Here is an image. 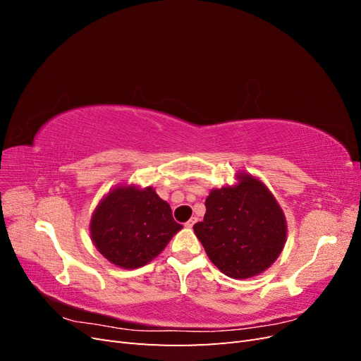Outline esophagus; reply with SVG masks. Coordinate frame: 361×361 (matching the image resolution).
<instances>
[{
	"mask_svg": "<svg viewBox=\"0 0 361 361\" xmlns=\"http://www.w3.org/2000/svg\"><path fill=\"white\" fill-rule=\"evenodd\" d=\"M195 221H197V218H195V216H194V218H191V220H190L188 223H185V227H188V228H191V227L194 226V223H195Z\"/></svg>",
	"mask_w": 361,
	"mask_h": 361,
	"instance_id": "1",
	"label": "esophagus"
}]
</instances>
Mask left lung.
Masks as SVG:
<instances>
[{
    "mask_svg": "<svg viewBox=\"0 0 361 361\" xmlns=\"http://www.w3.org/2000/svg\"><path fill=\"white\" fill-rule=\"evenodd\" d=\"M204 206L203 221L192 228L223 274L250 279L277 260L286 243V216L259 178L238 173L235 185L211 190Z\"/></svg>",
    "mask_w": 361,
    "mask_h": 361,
    "instance_id": "left-lung-1",
    "label": "left lung"
}]
</instances>
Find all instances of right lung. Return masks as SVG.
Instances as JSON below:
<instances>
[{"label": "right lung", "instance_id": "add662e5", "mask_svg": "<svg viewBox=\"0 0 361 361\" xmlns=\"http://www.w3.org/2000/svg\"><path fill=\"white\" fill-rule=\"evenodd\" d=\"M182 228L170 204L152 187L120 183L105 194L90 218L96 250L113 265L135 269L154 260Z\"/></svg>", "mask_w": 361, "mask_h": 361}]
</instances>
